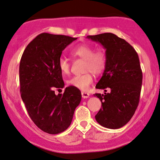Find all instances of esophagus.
Instances as JSON below:
<instances>
[{
    "label": "esophagus",
    "instance_id": "obj_1",
    "mask_svg": "<svg viewBox=\"0 0 160 160\" xmlns=\"http://www.w3.org/2000/svg\"><path fill=\"white\" fill-rule=\"evenodd\" d=\"M81 94H82V98H88L89 97V94L87 93V92H81Z\"/></svg>",
    "mask_w": 160,
    "mask_h": 160
}]
</instances>
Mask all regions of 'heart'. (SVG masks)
<instances>
[{"mask_svg":"<svg viewBox=\"0 0 160 160\" xmlns=\"http://www.w3.org/2000/svg\"><path fill=\"white\" fill-rule=\"evenodd\" d=\"M72 54L75 57L85 60L84 71L86 72L83 74L73 77L67 82L73 87L86 91L93 82L92 73L98 75L104 72L107 62L106 52L103 49L95 51L93 46L82 44L72 50ZM58 67L63 74H68L70 73L71 64L68 59L65 57L59 58Z\"/></svg>","mask_w":160,"mask_h":160,"instance_id":"b5f03b06","label":"heart"}]
</instances>
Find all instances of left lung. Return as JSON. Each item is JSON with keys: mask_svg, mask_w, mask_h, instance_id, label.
Listing matches in <instances>:
<instances>
[{"mask_svg": "<svg viewBox=\"0 0 160 160\" xmlns=\"http://www.w3.org/2000/svg\"><path fill=\"white\" fill-rule=\"evenodd\" d=\"M88 38L98 42L106 49L107 66L96 88L109 93H96L101 100V108L95 119L99 124L109 129H118L131 119L139 103L142 72L135 49L128 42L111 32Z\"/></svg>", "mask_w": 160, "mask_h": 160, "instance_id": "left-lung-1", "label": "left lung"}]
</instances>
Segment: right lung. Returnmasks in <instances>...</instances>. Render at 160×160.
Here are the masks:
<instances>
[{"mask_svg": "<svg viewBox=\"0 0 160 160\" xmlns=\"http://www.w3.org/2000/svg\"><path fill=\"white\" fill-rule=\"evenodd\" d=\"M76 39L43 32L28 44L20 61L23 102L34 124L49 134L60 133L70 126L81 101L80 89L72 86L65 88L63 94L54 92L65 86L58 67L62 52Z\"/></svg>", "mask_w": 160, "mask_h": 160, "instance_id": "obj_1", "label": "right lung"}]
</instances>
